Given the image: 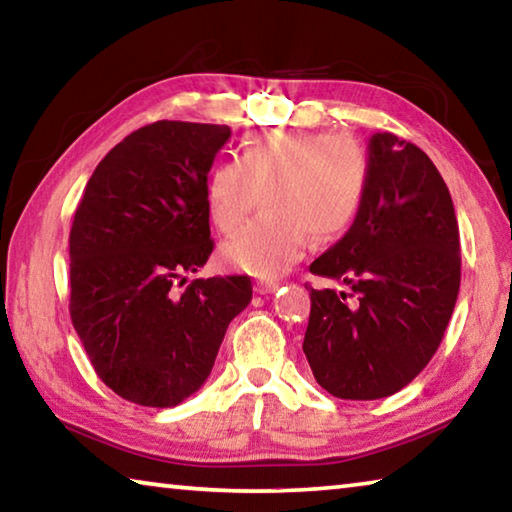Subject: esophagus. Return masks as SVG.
<instances>
[{
    "label": "esophagus",
    "mask_w": 512,
    "mask_h": 512,
    "mask_svg": "<svg viewBox=\"0 0 512 512\" xmlns=\"http://www.w3.org/2000/svg\"><path fill=\"white\" fill-rule=\"evenodd\" d=\"M277 287H280V284L273 282V280H259V282H255V291L259 293V296H266V293H273Z\"/></svg>",
    "instance_id": "34e87169"
}]
</instances>
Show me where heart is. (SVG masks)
<instances>
[{
	"mask_svg": "<svg viewBox=\"0 0 512 512\" xmlns=\"http://www.w3.org/2000/svg\"><path fill=\"white\" fill-rule=\"evenodd\" d=\"M370 158L352 137L277 128L248 137L239 160H219L207 173L205 205L221 232L244 223L255 189H266L262 221L221 246V259L257 277H277L296 262L309 235L334 241L366 201Z\"/></svg>",
	"mask_w": 512,
	"mask_h": 512,
	"instance_id": "b5f03b06",
	"label": "heart"
}]
</instances>
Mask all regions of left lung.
Returning <instances> with one entry per match:
<instances>
[{"instance_id":"left-lung-1","label":"left lung","mask_w":512,"mask_h":512,"mask_svg":"<svg viewBox=\"0 0 512 512\" xmlns=\"http://www.w3.org/2000/svg\"><path fill=\"white\" fill-rule=\"evenodd\" d=\"M368 158L357 221L309 266L350 287H307L302 343L318 384L341 400H379L418 377L443 341L461 287L458 221L436 164L393 133L372 135Z\"/></svg>"}]
</instances>
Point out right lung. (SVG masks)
Here are the masks:
<instances>
[{"mask_svg": "<svg viewBox=\"0 0 512 512\" xmlns=\"http://www.w3.org/2000/svg\"><path fill=\"white\" fill-rule=\"evenodd\" d=\"M230 128L155 121L124 137L85 185L69 232V316L99 379L167 409L210 377L248 275L198 277L212 255L205 180Z\"/></svg>", "mask_w": 512, "mask_h": 512, "instance_id": "add662e5", "label": "right lung"}]
</instances>
